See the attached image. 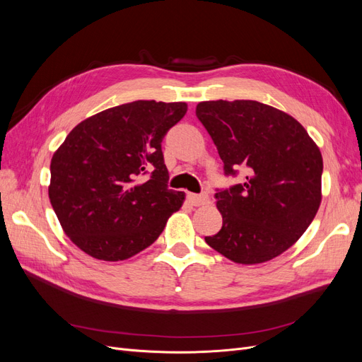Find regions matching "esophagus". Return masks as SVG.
Masks as SVG:
<instances>
[{
	"mask_svg": "<svg viewBox=\"0 0 362 362\" xmlns=\"http://www.w3.org/2000/svg\"><path fill=\"white\" fill-rule=\"evenodd\" d=\"M187 199L192 205L194 206H199V205H205L210 202V199H208V194L202 193V194H194V193H189L187 194Z\"/></svg>",
	"mask_w": 362,
	"mask_h": 362,
	"instance_id": "esophagus-1",
	"label": "esophagus"
}]
</instances>
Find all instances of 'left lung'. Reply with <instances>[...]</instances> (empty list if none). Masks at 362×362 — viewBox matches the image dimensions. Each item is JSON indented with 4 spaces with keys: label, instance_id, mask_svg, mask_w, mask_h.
Returning <instances> with one entry per match:
<instances>
[{
    "label": "left lung",
    "instance_id": "obj_1",
    "mask_svg": "<svg viewBox=\"0 0 362 362\" xmlns=\"http://www.w3.org/2000/svg\"><path fill=\"white\" fill-rule=\"evenodd\" d=\"M223 161L225 175L243 184L217 190L222 229L208 246L238 264L281 255L306 231L322 202L323 158L290 115L258 101H204L196 105Z\"/></svg>",
    "mask_w": 362,
    "mask_h": 362
}]
</instances>
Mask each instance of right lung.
<instances>
[{
	"mask_svg": "<svg viewBox=\"0 0 362 362\" xmlns=\"http://www.w3.org/2000/svg\"><path fill=\"white\" fill-rule=\"evenodd\" d=\"M185 103L134 101L87 117L51 160L49 201L87 255L122 261L156 242L185 194L168 187L161 141Z\"/></svg>",
	"mask_w": 362,
	"mask_h": 362,
	"instance_id": "add662e5",
	"label": "right lung"
}]
</instances>
